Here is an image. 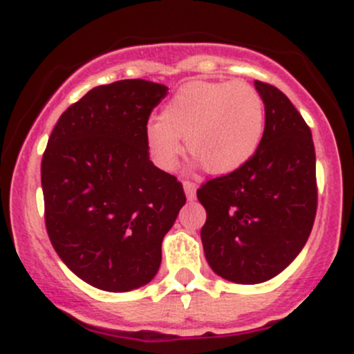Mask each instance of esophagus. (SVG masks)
I'll return each instance as SVG.
<instances>
[{"label":"esophagus","mask_w":354,"mask_h":354,"mask_svg":"<svg viewBox=\"0 0 354 354\" xmlns=\"http://www.w3.org/2000/svg\"><path fill=\"white\" fill-rule=\"evenodd\" d=\"M183 188H185L186 198H188L189 201H193L194 198H196V185H194V183L185 181V183H183Z\"/></svg>","instance_id":"obj_1"}]
</instances>
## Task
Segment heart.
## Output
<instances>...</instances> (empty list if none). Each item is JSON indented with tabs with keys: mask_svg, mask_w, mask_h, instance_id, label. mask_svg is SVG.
I'll list each match as a JSON object with an SVG mask.
<instances>
[{
	"mask_svg": "<svg viewBox=\"0 0 354 354\" xmlns=\"http://www.w3.org/2000/svg\"><path fill=\"white\" fill-rule=\"evenodd\" d=\"M265 133V103L245 81H194L178 89L160 120L146 126L154 165L173 171L186 148L211 174H228L253 158Z\"/></svg>",
	"mask_w": 354,
	"mask_h": 354,
	"instance_id": "obj_1",
	"label": "heart"
}]
</instances>
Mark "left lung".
<instances>
[{
  "label": "left lung",
  "instance_id": "8db88e82",
  "mask_svg": "<svg viewBox=\"0 0 354 354\" xmlns=\"http://www.w3.org/2000/svg\"><path fill=\"white\" fill-rule=\"evenodd\" d=\"M265 103V133L248 163L196 191L206 209V261L239 284L268 281L310 236L318 205L311 129L278 88L254 81Z\"/></svg>",
  "mask_w": 354,
  "mask_h": 354
}]
</instances>
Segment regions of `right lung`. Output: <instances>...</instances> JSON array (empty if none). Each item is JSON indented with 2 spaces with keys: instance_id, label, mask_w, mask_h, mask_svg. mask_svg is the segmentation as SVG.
Wrapping results in <instances>:
<instances>
[{
  "instance_id": "obj_1",
  "label": "right lung",
  "mask_w": 354,
  "mask_h": 354,
  "mask_svg": "<svg viewBox=\"0 0 354 354\" xmlns=\"http://www.w3.org/2000/svg\"><path fill=\"white\" fill-rule=\"evenodd\" d=\"M165 84L93 88L53 129L41 161L44 221L63 263L91 286L124 293L161 265V243L186 203L183 185L149 161L146 124Z\"/></svg>"
}]
</instances>
